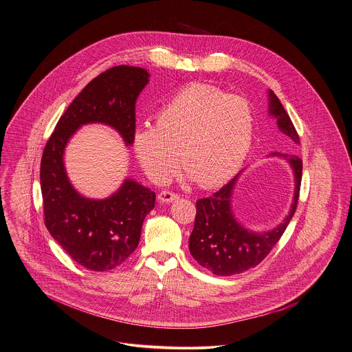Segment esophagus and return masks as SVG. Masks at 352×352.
Instances as JSON below:
<instances>
[{
	"label": "esophagus",
	"instance_id": "esophagus-1",
	"mask_svg": "<svg viewBox=\"0 0 352 352\" xmlns=\"http://www.w3.org/2000/svg\"><path fill=\"white\" fill-rule=\"evenodd\" d=\"M179 197L178 195H175V193H173V192H170V190H163V192H160L159 195H157V199L160 201V202H174L175 199H178Z\"/></svg>",
	"mask_w": 352,
	"mask_h": 352
}]
</instances>
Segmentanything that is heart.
Segmentation results:
<instances>
[{
    "label": "heart",
    "instance_id": "b5f03b06",
    "mask_svg": "<svg viewBox=\"0 0 352 352\" xmlns=\"http://www.w3.org/2000/svg\"><path fill=\"white\" fill-rule=\"evenodd\" d=\"M254 136L250 102L210 83L178 90L157 113L155 125L139 126L133 148L146 174L168 181L181 163L202 188L231 179L247 157Z\"/></svg>",
    "mask_w": 352,
    "mask_h": 352
}]
</instances>
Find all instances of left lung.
Returning <instances> with one entry per match:
<instances>
[{
	"label": "left lung",
	"instance_id": "obj_1",
	"mask_svg": "<svg viewBox=\"0 0 352 352\" xmlns=\"http://www.w3.org/2000/svg\"><path fill=\"white\" fill-rule=\"evenodd\" d=\"M269 113L276 120L282 133L300 143L298 133L273 90H269ZM286 159L294 174V197L289 214L278 227L267 232H254L234 219L231 198L240 173L219 192L195 202V228L189 239V250L195 261L209 272L221 276L240 274L259 265L273 250L294 216L301 177L302 160L296 155L273 153Z\"/></svg>",
	"mask_w": 352,
	"mask_h": 352
}]
</instances>
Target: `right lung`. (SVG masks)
Wrapping results in <instances>:
<instances>
[{
  "label": "right lung",
  "mask_w": 352,
  "mask_h": 352,
  "mask_svg": "<svg viewBox=\"0 0 352 352\" xmlns=\"http://www.w3.org/2000/svg\"><path fill=\"white\" fill-rule=\"evenodd\" d=\"M148 78L147 70L122 65L90 80L59 118L43 151L44 224L66 254L91 272L112 270L136 250L155 193L126 178L108 198H86L69 181L65 148L78 128L91 122L112 126L132 146L135 104Z\"/></svg>",
  "instance_id": "1"
}]
</instances>
